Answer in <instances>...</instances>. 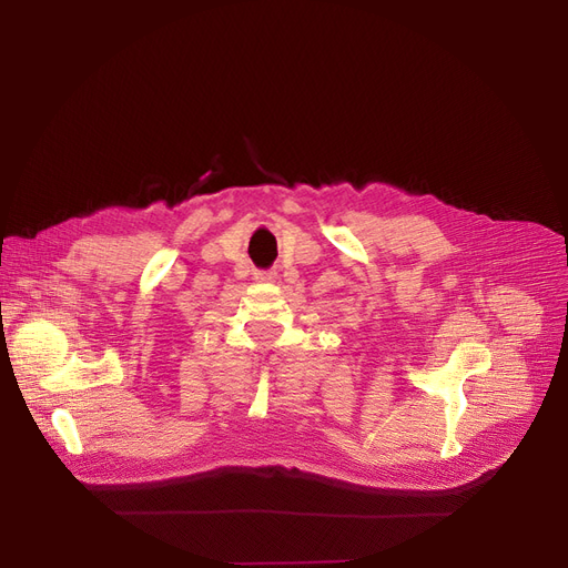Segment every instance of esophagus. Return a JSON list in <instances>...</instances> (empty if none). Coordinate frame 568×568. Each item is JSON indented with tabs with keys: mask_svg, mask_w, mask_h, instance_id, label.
<instances>
[{
	"mask_svg": "<svg viewBox=\"0 0 568 568\" xmlns=\"http://www.w3.org/2000/svg\"><path fill=\"white\" fill-rule=\"evenodd\" d=\"M274 278H276L274 272H257L255 274V281H260V283H272Z\"/></svg>",
	"mask_w": 568,
	"mask_h": 568,
	"instance_id": "esophagus-1",
	"label": "esophagus"
}]
</instances>
